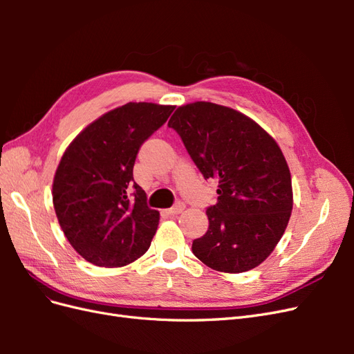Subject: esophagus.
Wrapping results in <instances>:
<instances>
[{"instance_id": "obj_1", "label": "esophagus", "mask_w": 354, "mask_h": 354, "mask_svg": "<svg viewBox=\"0 0 354 354\" xmlns=\"http://www.w3.org/2000/svg\"><path fill=\"white\" fill-rule=\"evenodd\" d=\"M183 211H185V203L183 202H178V203H176L173 208L167 209L165 212L168 214V216H178V214H181Z\"/></svg>"}]
</instances>
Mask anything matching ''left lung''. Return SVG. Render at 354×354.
Returning <instances> with one entry per match:
<instances>
[{
	"label": "left lung",
	"instance_id": "left-lung-1",
	"mask_svg": "<svg viewBox=\"0 0 354 354\" xmlns=\"http://www.w3.org/2000/svg\"><path fill=\"white\" fill-rule=\"evenodd\" d=\"M205 178L217 180L209 227L192 251L209 269L243 273L260 266L283 236L294 205L291 173L274 138L227 106H178L168 121Z\"/></svg>",
	"mask_w": 354,
	"mask_h": 354
}]
</instances>
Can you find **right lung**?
<instances>
[{"instance_id":"right-lung-1","label":"right lung","mask_w":354,"mask_h":354,"mask_svg":"<svg viewBox=\"0 0 354 354\" xmlns=\"http://www.w3.org/2000/svg\"><path fill=\"white\" fill-rule=\"evenodd\" d=\"M174 106L130 102L87 125L66 147L53 180V205L66 239L99 267H122L149 250L159 212L133 178L138 149ZM131 187L134 198L127 195Z\"/></svg>"}]
</instances>
